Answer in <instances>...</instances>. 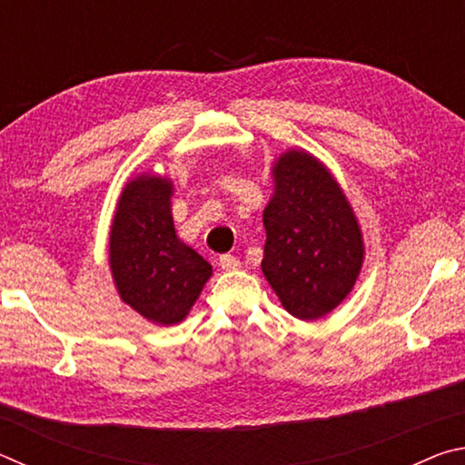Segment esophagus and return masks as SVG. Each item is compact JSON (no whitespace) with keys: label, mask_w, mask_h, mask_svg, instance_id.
<instances>
[{"label":"esophagus","mask_w":465,"mask_h":465,"mask_svg":"<svg viewBox=\"0 0 465 465\" xmlns=\"http://www.w3.org/2000/svg\"><path fill=\"white\" fill-rule=\"evenodd\" d=\"M219 266H222L223 271H238L242 266V261L233 254H222L219 256Z\"/></svg>","instance_id":"1"}]
</instances>
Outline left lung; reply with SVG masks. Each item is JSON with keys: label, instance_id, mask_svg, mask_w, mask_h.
<instances>
[{"label": "left lung", "instance_id": "8db88e82", "mask_svg": "<svg viewBox=\"0 0 465 465\" xmlns=\"http://www.w3.org/2000/svg\"><path fill=\"white\" fill-rule=\"evenodd\" d=\"M264 209L262 272L285 310L318 320L351 293L363 264V238L332 174L305 152L282 153Z\"/></svg>", "mask_w": 465, "mask_h": 465}]
</instances>
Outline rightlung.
Here are the masks:
<instances>
[{
  "label": "right lung",
  "instance_id": "add662e5",
  "mask_svg": "<svg viewBox=\"0 0 465 465\" xmlns=\"http://www.w3.org/2000/svg\"><path fill=\"white\" fill-rule=\"evenodd\" d=\"M170 196L168 178L131 180L110 230V269L123 302L163 326L184 320L211 277V264L176 235Z\"/></svg>",
  "mask_w": 465,
  "mask_h": 465
}]
</instances>
